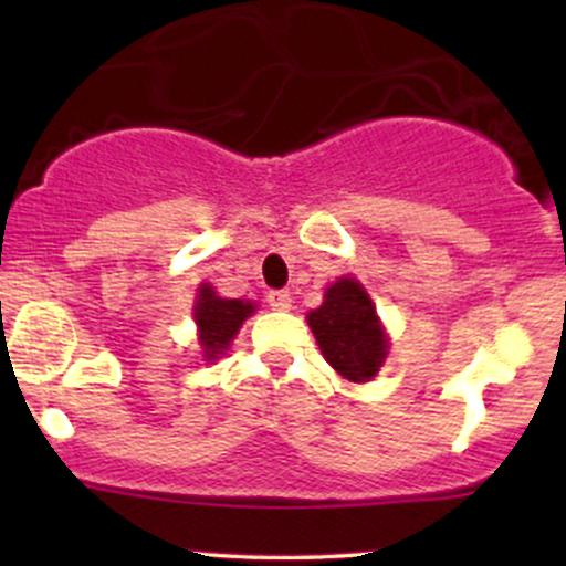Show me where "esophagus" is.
<instances>
[{
	"label": "esophagus",
	"instance_id": "34e87169",
	"mask_svg": "<svg viewBox=\"0 0 566 566\" xmlns=\"http://www.w3.org/2000/svg\"><path fill=\"white\" fill-rule=\"evenodd\" d=\"M265 301H269V305H271V308H274V311H287L290 305H292L290 292H284V290L269 292V295H265Z\"/></svg>",
	"mask_w": 566,
	"mask_h": 566
}]
</instances>
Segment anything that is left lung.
Masks as SVG:
<instances>
[{"label":"left lung","mask_w":566,"mask_h":566,"mask_svg":"<svg viewBox=\"0 0 566 566\" xmlns=\"http://www.w3.org/2000/svg\"><path fill=\"white\" fill-rule=\"evenodd\" d=\"M324 359L343 378L365 382L375 378L386 359V335H382L375 305L356 279H337L324 295V303L308 314Z\"/></svg>","instance_id":"left-lung-1"}]
</instances>
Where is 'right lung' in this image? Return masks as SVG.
Segmentation results:
<instances>
[{
	"label": "right lung",
	"instance_id": "add662e5",
	"mask_svg": "<svg viewBox=\"0 0 566 566\" xmlns=\"http://www.w3.org/2000/svg\"><path fill=\"white\" fill-rule=\"evenodd\" d=\"M252 303L244 301H226L218 297L212 287L199 290L197 308H193V319L199 324V343L205 348V359H218V354H223V348H229V343L237 335L239 324L252 314Z\"/></svg>",
	"mask_w": 566,
	"mask_h": 566
}]
</instances>
